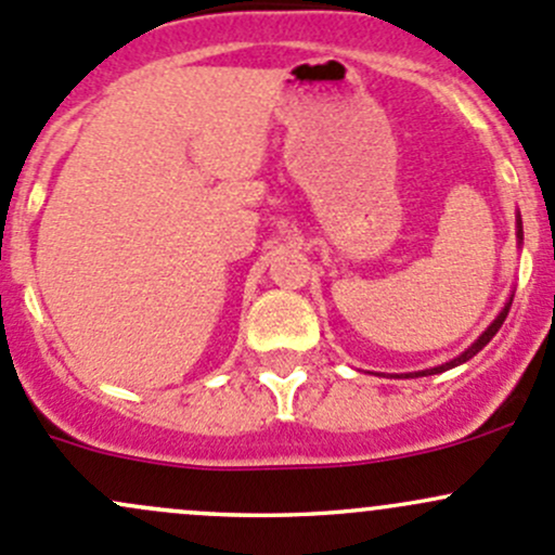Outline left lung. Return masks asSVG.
Here are the masks:
<instances>
[{"label": "left lung", "instance_id": "1", "mask_svg": "<svg viewBox=\"0 0 555 555\" xmlns=\"http://www.w3.org/2000/svg\"><path fill=\"white\" fill-rule=\"evenodd\" d=\"M521 236H524V231H521V218H518V238H521ZM508 311H511V302H508V306H505V308H503V311H500V317H498V319H494V322L487 326V332H483V335H481V337H478V340L474 343V346H470V348H468V351H465V353H460V356H457V359L447 361V364H441V366H434V370H425V372H428V375H439V372H444V370H452V366H457V364H463V361L474 359V356H476L478 351H481V348H483V346H487V343H489V340H492V337H494V335H498V330H500V326H503V322H505V317H508ZM425 372H420V375H425Z\"/></svg>", "mask_w": 555, "mask_h": 555}]
</instances>
